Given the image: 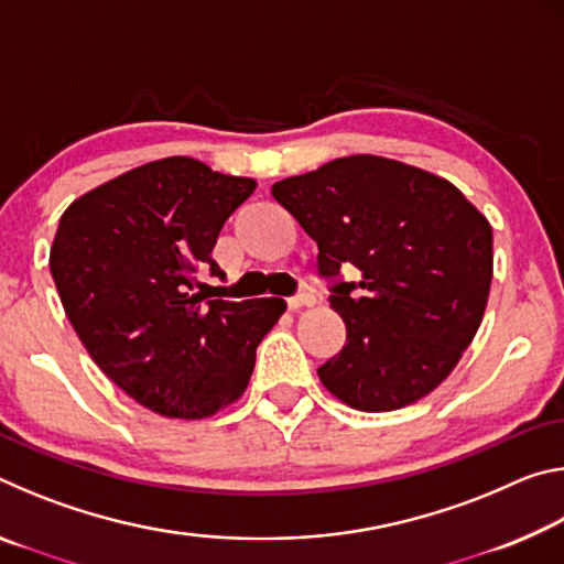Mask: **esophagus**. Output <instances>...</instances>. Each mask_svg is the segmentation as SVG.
<instances>
[{
	"mask_svg": "<svg viewBox=\"0 0 564 564\" xmlns=\"http://www.w3.org/2000/svg\"><path fill=\"white\" fill-rule=\"evenodd\" d=\"M313 303H316L313 293H299V295H293V299H289V311H299V308H305V305H313Z\"/></svg>",
	"mask_w": 564,
	"mask_h": 564,
	"instance_id": "34e87169",
	"label": "esophagus"
}]
</instances>
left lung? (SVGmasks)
I'll return each instance as SVG.
<instances>
[{
  "label": "left lung",
  "mask_w": 564,
  "mask_h": 564,
  "mask_svg": "<svg viewBox=\"0 0 564 564\" xmlns=\"http://www.w3.org/2000/svg\"><path fill=\"white\" fill-rule=\"evenodd\" d=\"M271 194L318 243L346 346L318 368L362 413L405 408L453 373L482 323L492 228L463 191L403 161L352 154L275 181ZM356 268L358 282L339 281Z\"/></svg>",
  "instance_id": "obj_1"
}]
</instances>
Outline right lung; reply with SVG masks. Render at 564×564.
Instances as JSON below:
<instances>
[{
	"instance_id": "add662e5",
	"label": "right lung",
	"mask_w": 564,
	"mask_h": 564,
	"mask_svg": "<svg viewBox=\"0 0 564 564\" xmlns=\"http://www.w3.org/2000/svg\"><path fill=\"white\" fill-rule=\"evenodd\" d=\"M256 181L169 156L107 181L66 208L50 269L66 318L101 373L164 417L202 420L236 403L281 299L194 293L226 218Z\"/></svg>"
}]
</instances>
